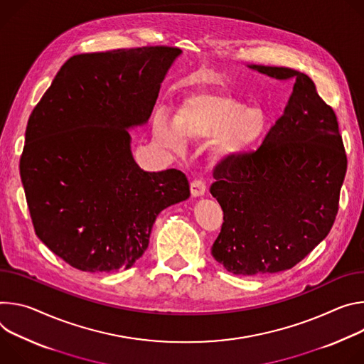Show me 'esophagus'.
Segmentation results:
<instances>
[{
	"instance_id": "esophagus-1",
	"label": "esophagus",
	"mask_w": 364,
	"mask_h": 364,
	"mask_svg": "<svg viewBox=\"0 0 364 364\" xmlns=\"http://www.w3.org/2000/svg\"><path fill=\"white\" fill-rule=\"evenodd\" d=\"M205 191H207V186L203 181H193L191 183V193L193 198H199V196L205 195Z\"/></svg>"
}]
</instances>
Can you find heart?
<instances>
[{
	"label": "heart",
	"mask_w": 364,
	"mask_h": 364,
	"mask_svg": "<svg viewBox=\"0 0 364 364\" xmlns=\"http://www.w3.org/2000/svg\"><path fill=\"white\" fill-rule=\"evenodd\" d=\"M266 127L267 117L262 108L224 94H193L176 108L173 124L164 114L153 121L154 137L165 147L182 153L185 140L211 139L210 153L217 160L250 150Z\"/></svg>",
	"instance_id": "obj_1"
}]
</instances>
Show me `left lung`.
Masks as SVG:
<instances>
[{
	"mask_svg": "<svg viewBox=\"0 0 364 364\" xmlns=\"http://www.w3.org/2000/svg\"><path fill=\"white\" fill-rule=\"evenodd\" d=\"M247 68L295 84L263 144L214 169L224 223L211 253L241 276L288 270L309 255L336 221L347 172L336 112L312 79L291 68Z\"/></svg>",
	"mask_w": 364,
	"mask_h": 364,
	"instance_id": "left-lung-1",
	"label": "left lung"
}]
</instances>
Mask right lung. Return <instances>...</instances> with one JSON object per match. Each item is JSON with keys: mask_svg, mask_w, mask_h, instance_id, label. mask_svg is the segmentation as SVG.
<instances>
[{"mask_svg": "<svg viewBox=\"0 0 364 364\" xmlns=\"http://www.w3.org/2000/svg\"><path fill=\"white\" fill-rule=\"evenodd\" d=\"M182 50L72 56L30 114L20 176L37 237L82 272L130 269L156 217L191 195L176 169L143 171L130 129L144 126Z\"/></svg>", "mask_w": 364, "mask_h": 364, "instance_id": "right-lung-1", "label": "right lung"}]
</instances>
